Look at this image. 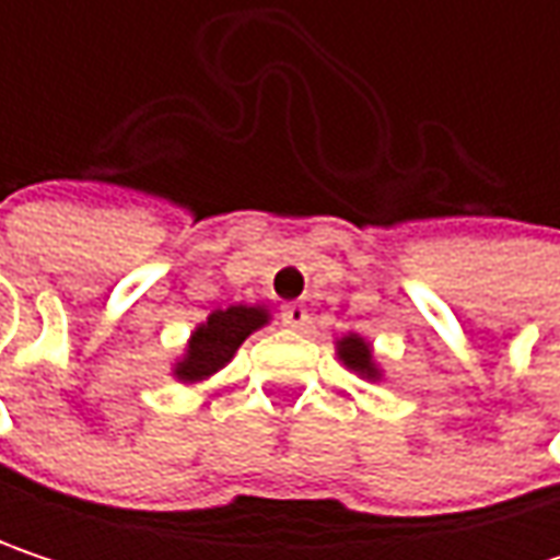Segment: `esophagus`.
I'll return each mask as SVG.
<instances>
[{"mask_svg":"<svg viewBox=\"0 0 560 560\" xmlns=\"http://www.w3.org/2000/svg\"><path fill=\"white\" fill-rule=\"evenodd\" d=\"M281 320H284L288 327L301 330V327L307 324V307H304V304H298V301H291V304H284V307H281Z\"/></svg>","mask_w":560,"mask_h":560,"instance_id":"1","label":"esophagus"}]
</instances>
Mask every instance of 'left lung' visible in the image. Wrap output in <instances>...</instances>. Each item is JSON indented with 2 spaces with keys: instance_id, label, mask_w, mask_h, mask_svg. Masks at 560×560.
<instances>
[{
  "instance_id": "left-lung-1",
  "label": "left lung",
  "mask_w": 560,
  "mask_h": 560,
  "mask_svg": "<svg viewBox=\"0 0 560 560\" xmlns=\"http://www.w3.org/2000/svg\"><path fill=\"white\" fill-rule=\"evenodd\" d=\"M337 357L343 360L347 370H353V373H360L366 380H380V366L373 363V350L360 334H350V337L337 340Z\"/></svg>"
}]
</instances>
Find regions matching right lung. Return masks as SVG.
<instances>
[{
	"label": "right lung",
	"mask_w": 560,
	"mask_h": 560,
	"mask_svg": "<svg viewBox=\"0 0 560 560\" xmlns=\"http://www.w3.org/2000/svg\"><path fill=\"white\" fill-rule=\"evenodd\" d=\"M269 324V311L259 304H233L226 311H213L187 340L184 357L174 363V380L180 383H200L223 370L240 343Z\"/></svg>",
	"instance_id": "right-lung-1"
}]
</instances>
